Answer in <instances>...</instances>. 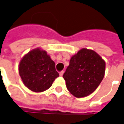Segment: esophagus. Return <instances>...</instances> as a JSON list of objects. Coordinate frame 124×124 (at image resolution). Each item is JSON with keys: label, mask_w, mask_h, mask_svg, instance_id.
<instances>
[{"label": "esophagus", "mask_w": 124, "mask_h": 124, "mask_svg": "<svg viewBox=\"0 0 124 124\" xmlns=\"http://www.w3.org/2000/svg\"><path fill=\"white\" fill-rule=\"evenodd\" d=\"M63 74H64V71H63V70H62V71H61V72H59V75H60L61 76H63Z\"/></svg>", "instance_id": "34e87169"}]
</instances>
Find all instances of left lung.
Instances as JSON below:
<instances>
[{
  "label": "left lung",
  "mask_w": 124,
  "mask_h": 124,
  "mask_svg": "<svg viewBox=\"0 0 124 124\" xmlns=\"http://www.w3.org/2000/svg\"><path fill=\"white\" fill-rule=\"evenodd\" d=\"M105 62L93 50L83 48L71 57L63 78L67 90L76 97L89 95L103 80Z\"/></svg>",
  "instance_id": "8db88e82"
}]
</instances>
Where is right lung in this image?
<instances>
[{
    "instance_id": "1",
    "label": "right lung",
    "mask_w": 124,
    "mask_h": 124,
    "mask_svg": "<svg viewBox=\"0 0 124 124\" xmlns=\"http://www.w3.org/2000/svg\"><path fill=\"white\" fill-rule=\"evenodd\" d=\"M19 73L25 85L34 92L48 90L59 76L54 61L46 51L39 48L32 50L22 58Z\"/></svg>"
}]
</instances>
